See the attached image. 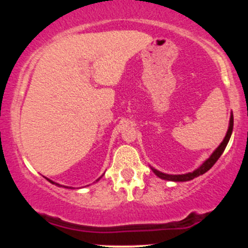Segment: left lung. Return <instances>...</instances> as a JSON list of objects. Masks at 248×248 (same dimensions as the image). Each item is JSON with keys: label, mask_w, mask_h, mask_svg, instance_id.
Wrapping results in <instances>:
<instances>
[{"label": "left lung", "mask_w": 248, "mask_h": 248, "mask_svg": "<svg viewBox=\"0 0 248 248\" xmlns=\"http://www.w3.org/2000/svg\"><path fill=\"white\" fill-rule=\"evenodd\" d=\"M232 128H233V115L232 111V113H230L228 131H227L226 137L223 138L222 142L220 143L219 147L212 152V155H210V157L206 159V160L203 162V164L200 166L199 168H196L195 170H193L192 172H187V174H182V175H170V174H165V172H162V171H159V170H157V169H155L154 167H151V166H150V168L159 178L166 179V181H170V182H187V181H191V179H193V178L198 177V176H200V175H203L204 172L208 171L213 165L216 164L217 160L220 158V155H222V152L225 151L227 144H228V142L230 140V137H232Z\"/></svg>", "instance_id": "left-lung-1"}]
</instances>
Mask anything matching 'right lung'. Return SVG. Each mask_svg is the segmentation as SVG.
<instances>
[{"label": "right lung", "mask_w": 248, "mask_h": 248, "mask_svg": "<svg viewBox=\"0 0 248 248\" xmlns=\"http://www.w3.org/2000/svg\"><path fill=\"white\" fill-rule=\"evenodd\" d=\"M103 176H104V175H101L99 178H97V179H96V182L99 181V179H100L101 177H103ZM45 178H46V177H45ZM46 179H47V181H48L49 183H52V184H55L56 186H61V187H62V186H63V187H65V188H72V187H69V186H64V185H61V184H59V183H55V182H53L52 179H49V178H46Z\"/></svg>", "instance_id": "add662e5"}]
</instances>
